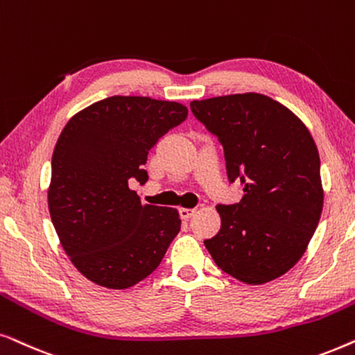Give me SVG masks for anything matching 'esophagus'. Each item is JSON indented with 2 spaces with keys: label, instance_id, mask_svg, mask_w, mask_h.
I'll use <instances>...</instances> for the list:
<instances>
[{
  "label": "esophagus",
  "instance_id": "1",
  "mask_svg": "<svg viewBox=\"0 0 355 355\" xmlns=\"http://www.w3.org/2000/svg\"><path fill=\"white\" fill-rule=\"evenodd\" d=\"M180 217L182 219H185V220H188V219H191L193 216H195V212H196V209H193V207H180Z\"/></svg>",
  "mask_w": 355,
  "mask_h": 355
}]
</instances>
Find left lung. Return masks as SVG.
Here are the masks:
<instances>
[{
  "mask_svg": "<svg viewBox=\"0 0 355 355\" xmlns=\"http://www.w3.org/2000/svg\"><path fill=\"white\" fill-rule=\"evenodd\" d=\"M193 115L224 148L229 182L242 200L217 205L219 234L205 240L222 271L263 284L286 274L305 253L323 209L320 155L305 125L261 94L190 103Z\"/></svg>",
  "mask_w": 355,
  "mask_h": 355,
  "instance_id": "left-lung-1",
  "label": "left lung"
}]
</instances>
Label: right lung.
<instances>
[{
	"instance_id": "right-lung-1",
	"label": "right lung",
	"mask_w": 355,
	"mask_h": 355,
	"mask_svg": "<svg viewBox=\"0 0 355 355\" xmlns=\"http://www.w3.org/2000/svg\"><path fill=\"white\" fill-rule=\"evenodd\" d=\"M188 108L150 97H108L74 115L51 157L49 209L64 252L89 281L138 284L180 232L173 207L143 205L128 182L149 175V150L182 125Z\"/></svg>"
}]
</instances>
